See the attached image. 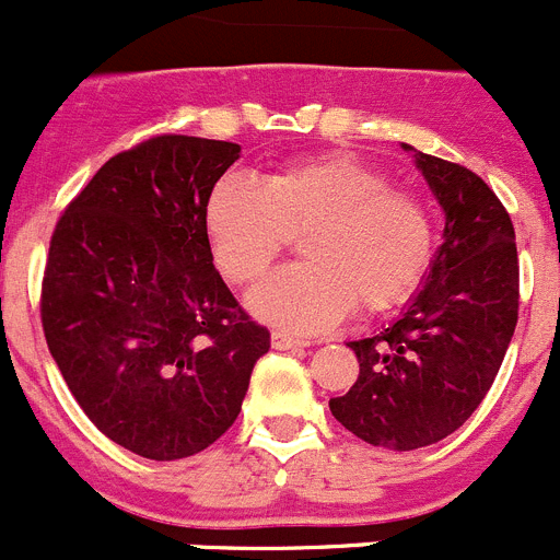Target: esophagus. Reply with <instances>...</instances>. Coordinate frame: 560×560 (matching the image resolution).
Instances as JSON below:
<instances>
[{"label":"esophagus","mask_w":560,"mask_h":560,"mask_svg":"<svg viewBox=\"0 0 560 560\" xmlns=\"http://www.w3.org/2000/svg\"><path fill=\"white\" fill-rule=\"evenodd\" d=\"M270 346L279 351H287V349H304L306 342L299 340V337L287 335V331H273V335H270Z\"/></svg>","instance_id":"34e87169"}]
</instances>
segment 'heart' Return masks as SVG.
Returning <instances> with one entry per match:
<instances>
[{
	"mask_svg": "<svg viewBox=\"0 0 560 560\" xmlns=\"http://www.w3.org/2000/svg\"><path fill=\"white\" fill-rule=\"evenodd\" d=\"M203 229L220 273L250 287L304 236L310 261L279 270L250 295V310L290 331L340 324L360 304L382 315L421 287L435 254L427 203L390 186L380 167L351 153L295 161L259 184L218 180Z\"/></svg>",
	"mask_w": 560,
	"mask_h": 560,
	"instance_id": "heart-1",
	"label": "heart"
}]
</instances>
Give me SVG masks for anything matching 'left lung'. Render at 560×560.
<instances>
[{
    "instance_id": "8db88e82",
    "label": "left lung",
    "mask_w": 560,
    "mask_h": 560,
    "mask_svg": "<svg viewBox=\"0 0 560 560\" xmlns=\"http://www.w3.org/2000/svg\"><path fill=\"white\" fill-rule=\"evenodd\" d=\"M416 164L446 214L443 245L405 315L349 342L360 376L329 401L346 430L396 452L466 424L497 380L518 317L516 234L502 200L460 164L427 153H416Z\"/></svg>"
}]
</instances>
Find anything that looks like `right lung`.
Masks as SVG:
<instances>
[{
	"mask_svg": "<svg viewBox=\"0 0 560 560\" xmlns=\"http://www.w3.org/2000/svg\"><path fill=\"white\" fill-rule=\"evenodd\" d=\"M240 144L164 133L97 170L60 214L42 281L49 354L110 441L180 460L243 410L270 331L214 268L203 209Z\"/></svg>",
	"mask_w": 560,
	"mask_h": 560,
	"instance_id": "add662e5",
	"label": "right lung"
}]
</instances>
